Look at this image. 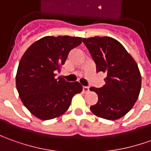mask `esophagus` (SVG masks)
I'll return each mask as SVG.
<instances>
[{
  "instance_id": "esophagus-1",
  "label": "esophagus",
  "mask_w": 151,
  "mask_h": 151,
  "mask_svg": "<svg viewBox=\"0 0 151 151\" xmlns=\"http://www.w3.org/2000/svg\"><path fill=\"white\" fill-rule=\"evenodd\" d=\"M83 91L84 93H87V92L89 91V88L88 87H83Z\"/></svg>"
}]
</instances>
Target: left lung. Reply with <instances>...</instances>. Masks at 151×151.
I'll use <instances>...</instances> for the list:
<instances>
[{
    "instance_id": "8db88e82",
    "label": "left lung",
    "mask_w": 151,
    "mask_h": 151,
    "mask_svg": "<svg viewBox=\"0 0 151 151\" xmlns=\"http://www.w3.org/2000/svg\"><path fill=\"white\" fill-rule=\"evenodd\" d=\"M96 63L97 73H106L105 85L90 88L98 101L90 109L101 118L115 121L130 111L141 88V76L136 61L123 45L111 37L83 38Z\"/></svg>"
}]
</instances>
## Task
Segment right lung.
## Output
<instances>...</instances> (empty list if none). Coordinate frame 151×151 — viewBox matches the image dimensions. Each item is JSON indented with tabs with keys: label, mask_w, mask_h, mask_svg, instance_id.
Segmentation results:
<instances>
[{
	"label": "right lung",
	"mask_w": 151,
	"mask_h": 151,
	"mask_svg": "<svg viewBox=\"0 0 151 151\" xmlns=\"http://www.w3.org/2000/svg\"><path fill=\"white\" fill-rule=\"evenodd\" d=\"M80 37L45 36L24 52L15 77L16 88L24 106L40 120H50L68 109L73 97L82 92L78 82L68 83L55 71L67 59L68 53L81 45Z\"/></svg>",
	"instance_id": "right-lung-1"
}]
</instances>
